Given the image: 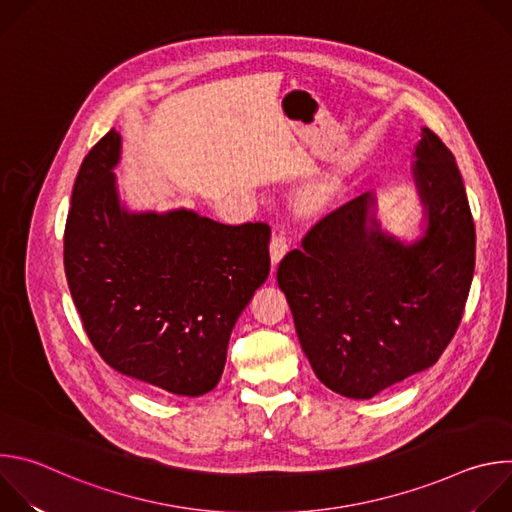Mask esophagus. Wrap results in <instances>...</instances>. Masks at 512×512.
I'll use <instances>...</instances> for the list:
<instances>
[{
    "instance_id": "34e87169",
    "label": "esophagus",
    "mask_w": 512,
    "mask_h": 512,
    "mask_svg": "<svg viewBox=\"0 0 512 512\" xmlns=\"http://www.w3.org/2000/svg\"><path fill=\"white\" fill-rule=\"evenodd\" d=\"M287 253V241L283 237V233H275L273 239H271V245H269V255H271V267L275 271L277 263L283 259V255Z\"/></svg>"
}]
</instances>
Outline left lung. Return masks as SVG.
<instances>
[{
	"label": "left lung",
	"mask_w": 512,
	"mask_h": 512,
	"mask_svg": "<svg viewBox=\"0 0 512 512\" xmlns=\"http://www.w3.org/2000/svg\"><path fill=\"white\" fill-rule=\"evenodd\" d=\"M413 158L419 239L383 231L367 192L324 216L277 269L316 377L350 399H371L435 364L468 300L476 231L456 158L427 127Z\"/></svg>",
	"instance_id": "obj_1"
}]
</instances>
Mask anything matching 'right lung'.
Segmentation results:
<instances>
[{
  "label": "right lung",
  "instance_id": "obj_1",
  "mask_svg": "<svg viewBox=\"0 0 512 512\" xmlns=\"http://www.w3.org/2000/svg\"><path fill=\"white\" fill-rule=\"evenodd\" d=\"M111 129L85 158L64 229V271L89 340L117 373L182 397L221 381L231 332L269 275L265 223L194 210L131 212Z\"/></svg>",
  "mask_w": 512,
  "mask_h": 512
}]
</instances>
